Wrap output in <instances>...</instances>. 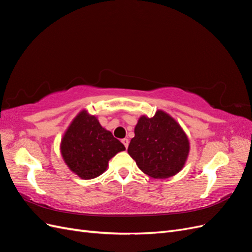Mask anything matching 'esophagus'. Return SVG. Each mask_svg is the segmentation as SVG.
Here are the masks:
<instances>
[{
	"mask_svg": "<svg viewBox=\"0 0 252 252\" xmlns=\"http://www.w3.org/2000/svg\"><path fill=\"white\" fill-rule=\"evenodd\" d=\"M122 143H123V145H124V146L127 148L128 147V145H129V140L128 139H123V140H122Z\"/></svg>",
	"mask_w": 252,
	"mask_h": 252,
	"instance_id": "obj_1",
	"label": "esophagus"
}]
</instances>
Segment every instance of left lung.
<instances>
[{
	"label": "left lung",
	"mask_w": 252,
	"mask_h": 252,
	"mask_svg": "<svg viewBox=\"0 0 252 252\" xmlns=\"http://www.w3.org/2000/svg\"><path fill=\"white\" fill-rule=\"evenodd\" d=\"M189 142L181 126L170 116L158 110L154 118L142 117L134 128L128 154L147 175L167 179L185 164Z\"/></svg>",
	"instance_id": "obj_1"
}]
</instances>
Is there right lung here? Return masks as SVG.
I'll return each instance as SVG.
<instances>
[{"mask_svg":"<svg viewBox=\"0 0 252 252\" xmlns=\"http://www.w3.org/2000/svg\"><path fill=\"white\" fill-rule=\"evenodd\" d=\"M125 146L86 111L73 120L61 143V152L70 170L84 180L101 175L109 159Z\"/></svg>","mask_w":252,"mask_h":252,"instance_id":"right-lung-1","label":"right lung"}]
</instances>
